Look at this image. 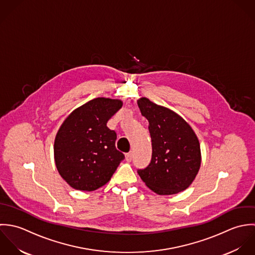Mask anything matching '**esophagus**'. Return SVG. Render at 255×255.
<instances>
[{"label": "esophagus", "instance_id": "1", "mask_svg": "<svg viewBox=\"0 0 255 255\" xmlns=\"http://www.w3.org/2000/svg\"><path fill=\"white\" fill-rule=\"evenodd\" d=\"M125 157H126V160H127V161H131V160H132V157H133V153H132V152L126 153V154H125Z\"/></svg>", "mask_w": 255, "mask_h": 255}]
</instances>
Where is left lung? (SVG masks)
<instances>
[{
  "label": "left lung",
  "instance_id": "obj_1",
  "mask_svg": "<svg viewBox=\"0 0 255 255\" xmlns=\"http://www.w3.org/2000/svg\"><path fill=\"white\" fill-rule=\"evenodd\" d=\"M143 116L149 121L152 159L138 174L158 195H171L185 190L196 177L201 164L197 136L190 125L174 111L147 98L138 101Z\"/></svg>",
  "mask_w": 255,
  "mask_h": 255
}]
</instances>
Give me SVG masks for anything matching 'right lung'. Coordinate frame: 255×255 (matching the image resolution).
I'll return each mask as SVG.
<instances>
[{
    "label": "right lung",
    "mask_w": 255,
    "mask_h": 255,
    "mask_svg": "<svg viewBox=\"0 0 255 255\" xmlns=\"http://www.w3.org/2000/svg\"><path fill=\"white\" fill-rule=\"evenodd\" d=\"M122 102L98 98L75 109L63 122L54 142L56 167L73 188L94 191L106 184L124 154L116 150V133L107 121Z\"/></svg>",
    "instance_id": "1"
}]
</instances>
